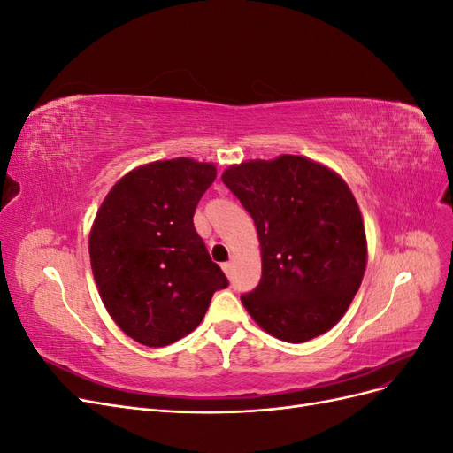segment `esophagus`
Returning a JSON list of instances; mask_svg holds the SVG:
<instances>
[{
  "instance_id": "esophagus-1",
  "label": "esophagus",
  "mask_w": 453,
  "mask_h": 453,
  "mask_svg": "<svg viewBox=\"0 0 453 453\" xmlns=\"http://www.w3.org/2000/svg\"><path fill=\"white\" fill-rule=\"evenodd\" d=\"M221 268H223V272L226 273V276H230V268H232V265H230V263H223V265H221Z\"/></svg>"
}]
</instances>
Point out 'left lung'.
<instances>
[{"label": "left lung", "instance_id": "1", "mask_svg": "<svg viewBox=\"0 0 453 453\" xmlns=\"http://www.w3.org/2000/svg\"><path fill=\"white\" fill-rule=\"evenodd\" d=\"M257 226L263 276L242 304L291 344L342 319L366 268L359 205L342 177L306 157L250 160L221 175Z\"/></svg>", "mask_w": 453, "mask_h": 453}]
</instances>
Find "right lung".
Segmentation results:
<instances>
[{
    "label": "right lung",
    "instance_id": "obj_1",
    "mask_svg": "<svg viewBox=\"0 0 453 453\" xmlns=\"http://www.w3.org/2000/svg\"><path fill=\"white\" fill-rule=\"evenodd\" d=\"M215 175L213 164L185 157L150 162L120 177L96 213V287L122 333L143 346L193 333L213 293L228 285L193 223Z\"/></svg>",
    "mask_w": 453,
    "mask_h": 453
}]
</instances>
